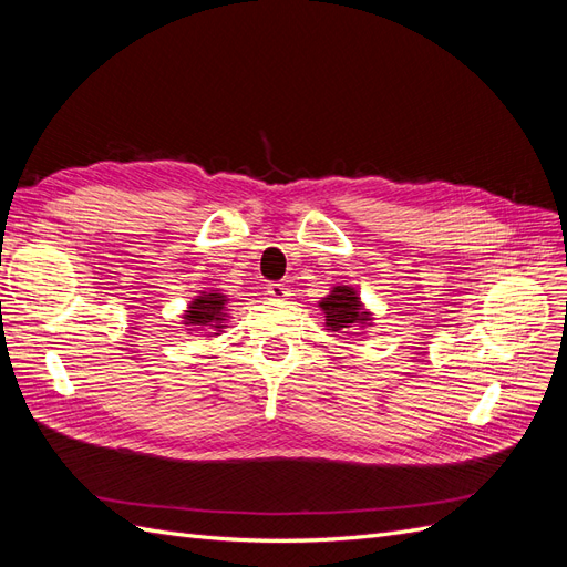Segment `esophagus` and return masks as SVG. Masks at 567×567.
Listing matches in <instances>:
<instances>
[{
	"label": "esophagus",
	"mask_w": 567,
	"mask_h": 567,
	"mask_svg": "<svg viewBox=\"0 0 567 567\" xmlns=\"http://www.w3.org/2000/svg\"><path fill=\"white\" fill-rule=\"evenodd\" d=\"M267 296L277 298V300H286L290 293H288V288H286L284 284H279V281H271V284H267Z\"/></svg>",
	"instance_id": "1"
}]
</instances>
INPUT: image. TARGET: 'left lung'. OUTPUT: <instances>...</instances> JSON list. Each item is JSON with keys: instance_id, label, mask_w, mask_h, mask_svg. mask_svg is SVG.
<instances>
[{"instance_id": "obj_1", "label": "left lung", "mask_w": 567, "mask_h": 567, "mask_svg": "<svg viewBox=\"0 0 567 567\" xmlns=\"http://www.w3.org/2000/svg\"><path fill=\"white\" fill-rule=\"evenodd\" d=\"M319 307L326 315V326L329 331H346L352 326L371 323V315L364 312L362 302H359L354 288L350 286H336L329 298H323Z\"/></svg>"}]
</instances>
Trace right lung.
<instances>
[{"instance_id": "add662e5", "label": "right lung", "mask_w": 567, "mask_h": 567, "mask_svg": "<svg viewBox=\"0 0 567 567\" xmlns=\"http://www.w3.org/2000/svg\"><path fill=\"white\" fill-rule=\"evenodd\" d=\"M225 302L227 298L221 293H203L198 296L192 305H188V310L184 315L186 326H192L188 331L194 329H203V326H208V329H221V323H225Z\"/></svg>"}]
</instances>
